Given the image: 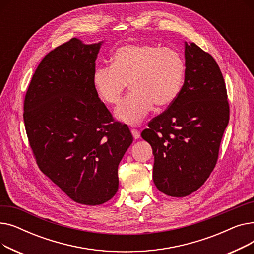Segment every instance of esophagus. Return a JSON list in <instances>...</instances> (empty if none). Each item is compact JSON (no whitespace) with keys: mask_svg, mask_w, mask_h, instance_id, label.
I'll list each match as a JSON object with an SVG mask.
<instances>
[{"mask_svg":"<svg viewBox=\"0 0 254 254\" xmlns=\"http://www.w3.org/2000/svg\"><path fill=\"white\" fill-rule=\"evenodd\" d=\"M130 131H131V135H132V137H134V139H139L140 138V131L138 129L131 128Z\"/></svg>","mask_w":254,"mask_h":254,"instance_id":"obj_1","label":"esophagus"}]
</instances>
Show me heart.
Segmentation results:
<instances>
[{
  "instance_id": "1",
  "label": "heart",
  "mask_w": 254,
  "mask_h": 254,
  "mask_svg": "<svg viewBox=\"0 0 254 254\" xmlns=\"http://www.w3.org/2000/svg\"><path fill=\"white\" fill-rule=\"evenodd\" d=\"M185 71V61L175 49L129 43L115 50L112 64L98 66L92 81L99 97L108 105L118 104L128 83L131 91L115 115L125 124L136 126L153 105L164 108L177 99Z\"/></svg>"
}]
</instances>
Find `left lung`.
<instances>
[{"label": "left lung", "instance_id": "left-lung-1", "mask_svg": "<svg viewBox=\"0 0 254 254\" xmlns=\"http://www.w3.org/2000/svg\"><path fill=\"white\" fill-rule=\"evenodd\" d=\"M185 64L179 96L141 134L152 147L155 186L176 197L192 193L209 178L230 119L228 92L216 61L196 44L185 43Z\"/></svg>", "mask_w": 254, "mask_h": 254}]
</instances>
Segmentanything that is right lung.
I'll return each instance as SVG.
<instances>
[{
  "label": "right lung",
  "mask_w": 254,
  "mask_h": 254,
  "mask_svg": "<svg viewBox=\"0 0 254 254\" xmlns=\"http://www.w3.org/2000/svg\"><path fill=\"white\" fill-rule=\"evenodd\" d=\"M102 42L72 38L40 62L23 103L26 136L39 169L74 202L96 206L114 196L117 169L132 142L93 85Z\"/></svg>",
  "instance_id": "obj_1"
}]
</instances>
